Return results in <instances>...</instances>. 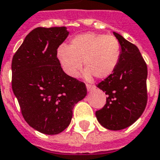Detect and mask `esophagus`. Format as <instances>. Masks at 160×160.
Returning a JSON list of instances; mask_svg holds the SVG:
<instances>
[{
    "instance_id": "esophagus-1",
    "label": "esophagus",
    "mask_w": 160,
    "mask_h": 160,
    "mask_svg": "<svg viewBox=\"0 0 160 160\" xmlns=\"http://www.w3.org/2000/svg\"><path fill=\"white\" fill-rule=\"evenodd\" d=\"M86 87H87V89H88V91L90 92L92 91V89L93 88V86L91 85V84H86Z\"/></svg>"
}]
</instances>
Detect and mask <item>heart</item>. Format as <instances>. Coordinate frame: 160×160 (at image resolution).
Instances as JSON below:
<instances>
[{"mask_svg": "<svg viewBox=\"0 0 160 160\" xmlns=\"http://www.w3.org/2000/svg\"><path fill=\"white\" fill-rule=\"evenodd\" d=\"M121 57V46L111 35L88 32L76 36L69 47L61 45L57 58L66 75L76 78L85 64V77L103 79L111 76L117 68Z\"/></svg>", "mask_w": 160, "mask_h": 160, "instance_id": "obj_1", "label": "heart"}]
</instances>
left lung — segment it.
Returning a JSON list of instances; mask_svg holds the SVG:
<instances>
[{"label":"left lung","mask_w":160,"mask_h":160,"mask_svg":"<svg viewBox=\"0 0 160 160\" xmlns=\"http://www.w3.org/2000/svg\"><path fill=\"white\" fill-rule=\"evenodd\" d=\"M113 34L121 46V57L114 72L97 85L108 98L96 117L108 129L121 130L137 121L145 109L148 69L138 48L118 33Z\"/></svg>","instance_id":"left-lung-1"}]
</instances>
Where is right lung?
I'll use <instances>...</instances> for the list:
<instances>
[{
	"label": "right lung",
	"mask_w": 160,
	"mask_h": 160,
	"mask_svg": "<svg viewBox=\"0 0 160 160\" xmlns=\"http://www.w3.org/2000/svg\"><path fill=\"white\" fill-rule=\"evenodd\" d=\"M67 27H37L26 37L12 62V90L26 122L53 135L68 127L72 109L87 95L86 85L62 71L57 58Z\"/></svg>",
	"instance_id": "1"
}]
</instances>
